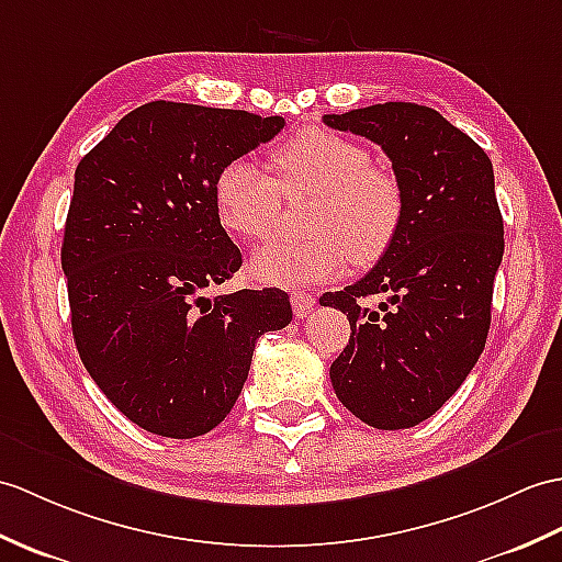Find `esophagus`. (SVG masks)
Listing matches in <instances>:
<instances>
[{
    "mask_svg": "<svg viewBox=\"0 0 562 562\" xmlns=\"http://www.w3.org/2000/svg\"><path fill=\"white\" fill-rule=\"evenodd\" d=\"M290 302H292V308H294V316L304 318V316H308V311L316 306V296L308 294V292H292Z\"/></svg>",
    "mask_w": 562,
    "mask_h": 562,
    "instance_id": "obj_1",
    "label": "esophagus"
}]
</instances>
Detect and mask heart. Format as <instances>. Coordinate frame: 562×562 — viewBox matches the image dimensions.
<instances>
[{"instance_id":"b5f03b06","label":"heart","mask_w":562,"mask_h":562,"mask_svg":"<svg viewBox=\"0 0 562 562\" xmlns=\"http://www.w3.org/2000/svg\"><path fill=\"white\" fill-rule=\"evenodd\" d=\"M270 160L276 179L249 160H232L213 184L220 225L246 241L272 237L282 193H316L306 222L311 237L260 249L249 263L256 282L318 284L345 276L351 258L371 266L387 254L404 220V191L395 175L371 165L361 143L304 128L280 143Z\"/></svg>"}]
</instances>
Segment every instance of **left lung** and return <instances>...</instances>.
<instances>
[{"label": "left lung", "mask_w": 562, "mask_h": 562, "mask_svg": "<svg viewBox=\"0 0 562 562\" xmlns=\"http://www.w3.org/2000/svg\"><path fill=\"white\" fill-rule=\"evenodd\" d=\"M323 122L378 143L404 191V220L387 254L359 282L321 296V306L340 308L351 325L330 381L363 424L409 428L458 393L486 347L505 249L493 165L479 143L424 104H371ZM375 293L386 299L369 310L362 299Z\"/></svg>", "instance_id": "8db88e82"}]
</instances>
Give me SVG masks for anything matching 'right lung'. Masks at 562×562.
I'll use <instances>...</instances> for the list:
<instances>
[{
	"label": "right lung",
	"mask_w": 562,
	"mask_h": 562,
	"mask_svg": "<svg viewBox=\"0 0 562 562\" xmlns=\"http://www.w3.org/2000/svg\"><path fill=\"white\" fill-rule=\"evenodd\" d=\"M282 126V116L155 100L76 167L61 244L74 342L102 393L148 434L213 430L258 337L292 321L278 286L207 296L241 268L215 213V177Z\"/></svg>",
	"instance_id": "right-lung-1"
}]
</instances>
